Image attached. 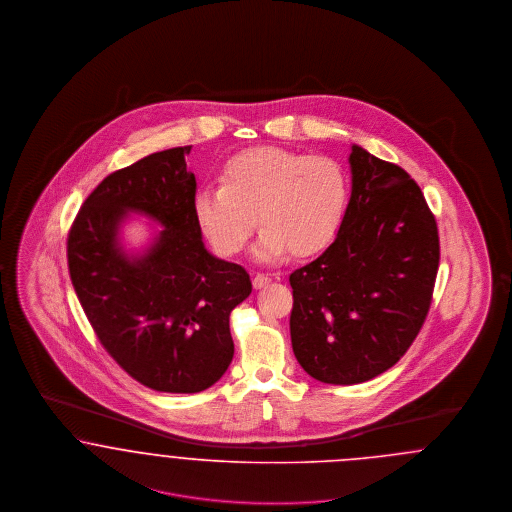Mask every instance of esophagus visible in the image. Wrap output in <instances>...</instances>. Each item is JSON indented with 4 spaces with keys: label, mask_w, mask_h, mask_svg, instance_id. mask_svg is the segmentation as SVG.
<instances>
[{
    "label": "esophagus",
    "mask_w": 512,
    "mask_h": 512,
    "mask_svg": "<svg viewBox=\"0 0 512 512\" xmlns=\"http://www.w3.org/2000/svg\"><path fill=\"white\" fill-rule=\"evenodd\" d=\"M271 283V277L269 275H264V273H256L254 277H252V285H254V289H264L266 285Z\"/></svg>",
    "instance_id": "esophagus-1"
}]
</instances>
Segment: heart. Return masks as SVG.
<instances>
[{"label": "heart", "instance_id": "heart-1", "mask_svg": "<svg viewBox=\"0 0 512 512\" xmlns=\"http://www.w3.org/2000/svg\"><path fill=\"white\" fill-rule=\"evenodd\" d=\"M348 206V178L329 156L283 147H252L231 156L222 185L200 187L193 212L214 248L237 254L248 243L256 212L264 225L252 248L256 260L273 262L287 252L312 256L333 241Z\"/></svg>", "mask_w": 512, "mask_h": 512}]
</instances>
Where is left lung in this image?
I'll return each instance as SVG.
<instances>
[{"label":"left lung","mask_w":512,"mask_h":512,"mask_svg":"<svg viewBox=\"0 0 512 512\" xmlns=\"http://www.w3.org/2000/svg\"><path fill=\"white\" fill-rule=\"evenodd\" d=\"M336 239L290 273L292 352L327 384H359L409 350L430 308L440 264L436 220L409 174L359 145Z\"/></svg>","instance_id":"obj_1"}]
</instances>
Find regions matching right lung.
<instances>
[{"instance_id":"1","label":"right lung","mask_w":512,"mask_h":512,"mask_svg":"<svg viewBox=\"0 0 512 512\" xmlns=\"http://www.w3.org/2000/svg\"><path fill=\"white\" fill-rule=\"evenodd\" d=\"M191 145L145 156L103 179L68 233V271L114 361L156 392L197 394L233 359L229 313L252 292L245 267L212 256L193 212ZM145 215L152 239L126 251L121 229Z\"/></svg>"}]
</instances>
